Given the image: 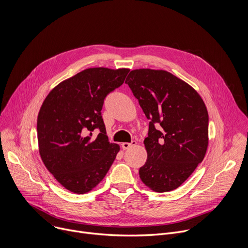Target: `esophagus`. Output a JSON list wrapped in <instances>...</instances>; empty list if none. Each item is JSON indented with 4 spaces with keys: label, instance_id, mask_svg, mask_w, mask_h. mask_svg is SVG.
<instances>
[{
    "label": "esophagus",
    "instance_id": "esophagus-1",
    "mask_svg": "<svg viewBox=\"0 0 248 248\" xmlns=\"http://www.w3.org/2000/svg\"><path fill=\"white\" fill-rule=\"evenodd\" d=\"M135 145H136V141H132L131 143L124 142V143H122V148H123L124 150H126V149H129V148H131V147H133V146H135Z\"/></svg>",
    "mask_w": 248,
    "mask_h": 248
}]
</instances>
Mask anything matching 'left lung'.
I'll return each instance as SVG.
<instances>
[{"mask_svg": "<svg viewBox=\"0 0 248 248\" xmlns=\"http://www.w3.org/2000/svg\"><path fill=\"white\" fill-rule=\"evenodd\" d=\"M125 83L150 121L144 139L147 160L139 169L140 179L155 192L178 188L205 157L206 106L193 87L167 70L133 69Z\"/></svg>", "mask_w": 248, "mask_h": 248, "instance_id": "1", "label": "left lung"}]
</instances>
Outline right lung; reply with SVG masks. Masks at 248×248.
<instances>
[{
	"label": "right lung",
	"mask_w": 248,
	"mask_h": 248,
	"mask_svg": "<svg viewBox=\"0 0 248 248\" xmlns=\"http://www.w3.org/2000/svg\"><path fill=\"white\" fill-rule=\"evenodd\" d=\"M128 68L90 67L55 86L37 118L40 157L67 190L84 194L105 178L120 151L110 143L101 110L104 99L120 87ZM100 133L92 138V131Z\"/></svg>",
	"instance_id": "1"
}]
</instances>
